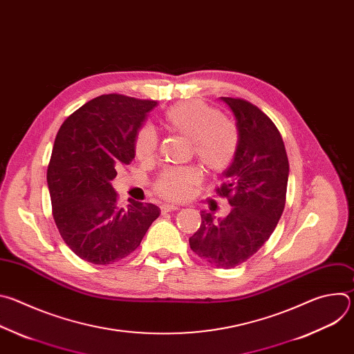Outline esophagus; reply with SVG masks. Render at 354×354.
<instances>
[{
  "mask_svg": "<svg viewBox=\"0 0 354 354\" xmlns=\"http://www.w3.org/2000/svg\"><path fill=\"white\" fill-rule=\"evenodd\" d=\"M175 210H178V207L174 206V205H162L161 206V213L162 214H167V213H171V212H175Z\"/></svg>",
  "mask_w": 354,
  "mask_h": 354,
  "instance_id": "1",
  "label": "esophagus"
}]
</instances>
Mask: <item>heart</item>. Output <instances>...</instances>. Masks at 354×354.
Masks as SVG:
<instances>
[{
  "label": "heart",
  "instance_id": "obj_1",
  "mask_svg": "<svg viewBox=\"0 0 354 354\" xmlns=\"http://www.w3.org/2000/svg\"><path fill=\"white\" fill-rule=\"evenodd\" d=\"M162 126L192 142L193 154L203 168L212 174L224 172L235 158L238 148L236 129L223 115L201 100H189L167 111ZM158 137L154 129L142 127L136 137L134 153L137 160L145 162L154 158ZM201 176L196 168H172L162 174L157 183L161 196L182 200Z\"/></svg>",
  "mask_w": 354,
  "mask_h": 354
}]
</instances>
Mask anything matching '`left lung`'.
<instances>
[{
    "instance_id": "8db88e82",
    "label": "left lung",
    "mask_w": 354,
    "mask_h": 354,
    "mask_svg": "<svg viewBox=\"0 0 354 354\" xmlns=\"http://www.w3.org/2000/svg\"><path fill=\"white\" fill-rule=\"evenodd\" d=\"M236 120L238 148L217 189L232 206L217 218L201 212V224L189 238L192 250L210 265L231 269L246 262L273 234L286 205L288 158L274 123L255 105L220 97Z\"/></svg>"
}]
</instances>
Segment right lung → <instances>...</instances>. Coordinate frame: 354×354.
<instances>
[{
    "label": "right lung",
    "instance_id": "right-lung-1",
    "mask_svg": "<svg viewBox=\"0 0 354 354\" xmlns=\"http://www.w3.org/2000/svg\"><path fill=\"white\" fill-rule=\"evenodd\" d=\"M156 100L97 96L62 124L47 168L53 217L64 242L93 265H111L134 252L161 210L129 198L118 205L112 186L129 165L134 142Z\"/></svg>",
    "mask_w": 354,
    "mask_h": 354
}]
</instances>
